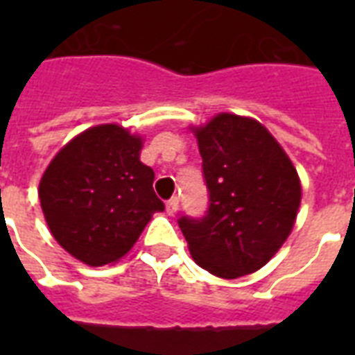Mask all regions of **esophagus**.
<instances>
[{
  "instance_id": "34e87169",
  "label": "esophagus",
  "mask_w": 355,
  "mask_h": 355,
  "mask_svg": "<svg viewBox=\"0 0 355 355\" xmlns=\"http://www.w3.org/2000/svg\"><path fill=\"white\" fill-rule=\"evenodd\" d=\"M166 210L169 216H175L178 210V197H171V199L166 202Z\"/></svg>"
}]
</instances>
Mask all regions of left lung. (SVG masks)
<instances>
[{
    "mask_svg": "<svg viewBox=\"0 0 355 355\" xmlns=\"http://www.w3.org/2000/svg\"><path fill=\"white\" fill-rule=\"evenodd\" d=\"M210 206L178 217L199 267L219 278L261 269L291 234L300 180L289 156L256 119L219 114L195 128Z\"/></svg>",
    "mask_w": 355,
    "mask_h": 355,
    "instance_id": "8db88e82",
    "label": "left lung"
}]
</instances>
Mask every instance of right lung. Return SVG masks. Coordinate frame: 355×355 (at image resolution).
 <instances>
[{
    "label": "right lung",
    "instance_id": "obj_1",
    "mask_svg": "<svg viewBox=\"0 0 355 355\" xmlns=\"http://www.w3.org/2000/svg\"><path fill=\"white\" fill-rule=\"evenodd\" d=\"M141 138L119 125L75 136L47 166L38 197L58 245L92 267L116 263L164 202L155 171L139 162Z\"/></svg>",
    "mask_w": 355,
    "mask_h": 355
}]
</instances>
